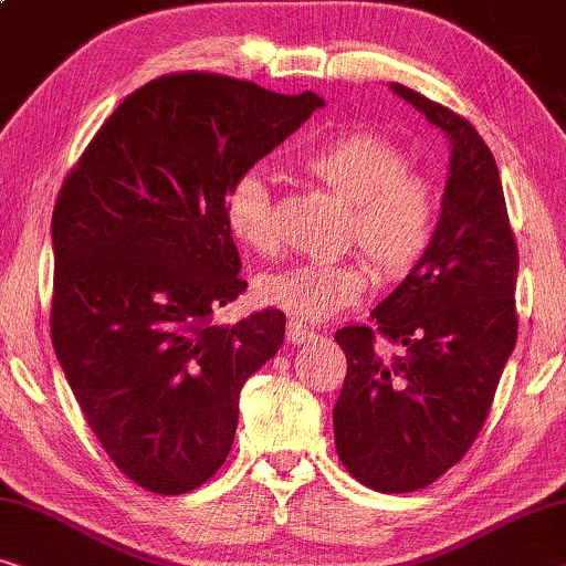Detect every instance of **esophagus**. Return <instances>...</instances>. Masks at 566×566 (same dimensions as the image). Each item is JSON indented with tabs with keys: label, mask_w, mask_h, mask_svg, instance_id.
<instances>
[{
	"label": "esophagus",
	"mask_w": 566,
	"mask_h": 566,
	"mask_svg": "<svg viewBox=\"0 0 566 566\" xmlns=\"http://www.w3.org/2000/svg\"><path fill=\"white\" fill-rule=\"evenodd\" d=\"M313 336V331L307 328V325H302L300 321H290L286 323V344H302V340H307Z\"/></svg>",
	"instance_id": "34e87169"
}]
</instances>
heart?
Instances as JSON below:
<instances>
[{
  "mask_svg": "<svg viewBox=\"0 0 566 566\" xmlns=\"http://www.w3.org/2000/svg\"><path fill=\"white\" fill-rule=\"evenodd\" d=\"M302 166L346 205L340 243L361 253L374 280L395 284L416 272L439 228V195L431 179L410 171V156L395 140L374 130H348L310 150ZM226 226L251 251L276 249L274 195L259 166L230 185ZM364 290V266L354 259L305 261L256 280V297L264 305L307 323L354 305Z\"/></svg>",
  "mask_w": 566,
  "mask_h": 566,
  "instance_id": "1",
  "label": "heart"
}]
</instances>
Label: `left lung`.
Returning a JSON list of instances; mask_svg holds the SVG:
<instances>
[{
    "instance_id": "8db88e82",
    "label": "left lung",
    "mask_w": 566,
    "mask_h": 566,
    "mask_svg": "<svg viewBox=\"0 0 566 566\" xmlns=\"http://www.w3.org/2000/svg\"><path fill=\"white\" fill-rule=\"evenodd\" d=\"M392 90L449 135L451 161L423 261L374 307L371 325L336 331L348 364L333 408L338 459L389 495L428 488L461 461L518 336V249L488 143L453 109Z\"/></svg>"
}]
</instances>
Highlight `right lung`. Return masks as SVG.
I'll return each instance as SVG.
<instances>
[{
	"label": "right lung",
	"instance_id": "1",
	"mask_svg": "<svg viewBox=\"0 0 566 566\" xmlns=\"http://www.w3.org/2000/svg\"><path fill=\"white\" fill-rule=\"evenodd\" d=\"M317 107L313 92L164 74L127 94L63 179L51 340L92 433L143 490L181 495L218 472L245 379L280 352L282 310L212 323L249 286L226 197Z\"/></svg>",
	"mask_w": 566,
	"mask_h": 566
}]
</instances>
